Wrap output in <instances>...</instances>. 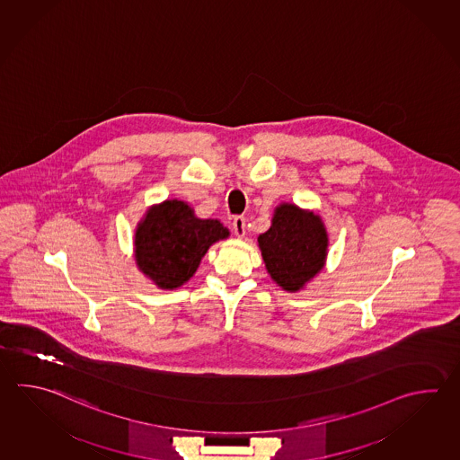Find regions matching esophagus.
<instances>
[{"instance_id":"1","label":"esophagus","mask_w":460,"mask_h":460,"mask_svg":"<svg viewBox=\"0 0 460 460\" xmlns=\"http://www.w3.org/2000/svg\"><path fill=\"white\" fill-rule=\"evenodd\" d=\"M233 229H234L235 237L243 239L245 235V219L243 216H235L233 221Z\"/></svg>"}]
</instances>
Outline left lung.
<instances>
[{
  "label": "left lung",
  "mask_w": 460,
  "mask_h": 460,
  "mask_svg": "<svg viewBox=\"0 0 460 460\" xmlns=\"http://www.w3.org/2000/svg\"><path fill=\"white\" fill-rule=\"evenodd\" d=\"M265 270L281 290L296 293L328 259L329 235L321 216L295 203L273 209L272 225L257 237Z\"/></svg>",
  "instance_id": "8db88e82"
}]
</instances>
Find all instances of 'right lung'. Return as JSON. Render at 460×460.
I'll return each instance as SVG.
<instances>
[{"label": "right lung", "mask_w": 460, "mask_h": 460, "mask_svg": "<svg viewBox=\"0 0 460 460\" xmlns=\"http://www.w3.org/2000/svg\"><path fill=\"white\" fill-rule=\"evenodd\" d=\"M219 219H201L181 199H165L144 213L134 231L137 270L160 290H177L195 273L211 245L229 237Z\"/></svg>", "instance_id": "obj_1"}]
</instances>
